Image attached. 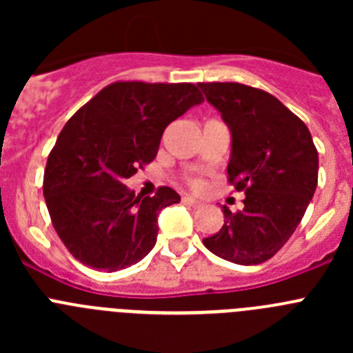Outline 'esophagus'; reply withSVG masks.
<instances>
[{
  "label": "esophagus",
  "mask_w": 353,
  "mask_h": 353,
  "mask_svg": "<svg viewBox=\"0 0 353 353\" xmlns=\"http://www.w3.org/2000/svg\"><path fill=\"white\" fill-rule=\"evenodd\" d=\"M182 201H183V203H185V205H189V207H199V201H198V199L191 198V196H183Z\"/></svg>",
  "instance_id": "34e87169"
}]
</instances>
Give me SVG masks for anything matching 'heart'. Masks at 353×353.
Segmentation results:
<instances>
[{"label":"heart","mask_w":353,"mask_h":353,"mask_svg":"<svg viewBox=\"0 0 353 353\" xmlns=\"http://www.w3.org/2000/svg\"><path fill=\"white\" fill-rule=\"evenodd\" d=\"M191 185L192 187H199V182H198V180H191Z\"/></svg>","instance_id":"1"}]
</instances>
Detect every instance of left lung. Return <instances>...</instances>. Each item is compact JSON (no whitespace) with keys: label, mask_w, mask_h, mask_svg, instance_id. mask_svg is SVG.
<instances>
[{"label":"left lung","mask_w":353,"mask_h":353,"mask_svg":"<svg viewBox=\"0 0 353 353\" xmlns=\"http://www.w3.org/2000/svg\"><path fill=\"white\" fill-rule=\"evenodd\" d=\"M232 130L228 182L244 208L223 207L224 224L203 239L239 265L272 258L302 221L318 183V152L304 121L276 97L240 83H198Z\"/></svg>","instance_id":"obj_1"}]
</instances>
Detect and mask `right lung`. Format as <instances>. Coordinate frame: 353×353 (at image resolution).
Masks as SVG:
<instances>
[{
  "label": "right lung",
  "mask_w": 353,
  "mask_h": 353,
  "mask_svg": "<svg viewBox=\"0 0 353 353\" xmlns=\"http://www.w3.org/2000/svg\"><path fill=\"white\" fill-rule=\"evenodd\" d=\"M201 102L192 83L117 81L65 123L43 171V198L76 260L114 272L152 251L159 212L180 196L159 187L139 198L123 180L154 161L164 129Z\"/></svg>",
  "instance_id": "right-lung-1"
}]
</instances>
